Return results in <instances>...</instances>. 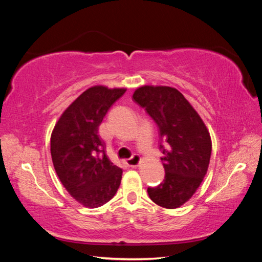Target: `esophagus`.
<instances>
[{
    "label": "esophagus",
    "instance_id": "1",
    "mask_svg": "<svg viewBox=\"0 0 262 262\" xmlns=\"http://www.w3.org/2000/svg\"><path fill=\"white\" fill-rule=\"evenodd\" d=\"M141 162V157L138 154L132 155V157H130L129 160H126V163L130 166V167H137V166L140 164Z\"/></svg>",
    "mask_w": 262,
    "mask_h": 262
}]
</instances>
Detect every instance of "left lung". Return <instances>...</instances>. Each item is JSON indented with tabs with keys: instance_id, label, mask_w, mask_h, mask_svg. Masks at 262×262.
<instances>
[{
	"instance_id": "1",
	"label": "left lung",
	"mask_w": 262,
	"mask_h": 262,
	"mask_svg": "<svg viewBox=\"0 0 262 262\" xmlns=\"http://www.w3.org/2000/svg\"><path fill=\"white\" fill-rule=\"evenodd\" d=\"M132 97L156 122L164 154L165 179L147 188V193L162 208H179L193 195L208 171L210 133L199 114L173 87L145 85Z\"/></svg>"
}]
</instances>
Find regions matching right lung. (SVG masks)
<instances>
[{
    "label": "right lung",
    "instance_id": "right-lung-1",
    "mask_svg": "<svg viewBox=\"0 0 262 262\" xmlns=\"http://www.w3.org/2000/svg\"><path fill=\"white\" fill-rule=\"evenodd\" d=\"M125 91L90 87L64 110L53 128L50 150L55 172L68 192L86 208L104 205L120 186L122 169L106 155L99 125Z\"/></svg>",
    "mask_w": 262,
    "mask_h": 262
}]
</instances>
